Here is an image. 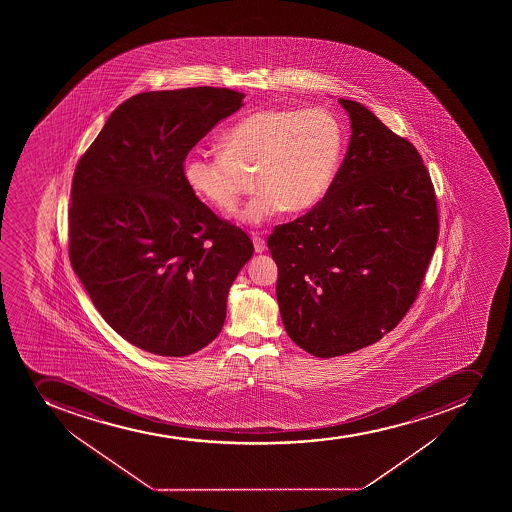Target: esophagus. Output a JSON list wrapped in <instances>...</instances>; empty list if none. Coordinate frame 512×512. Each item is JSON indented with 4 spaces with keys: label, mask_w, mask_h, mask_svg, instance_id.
Here are the masks:
<instances>
[{
    "label": "esophagus",
    "mask_w": 512,
    "mask_h": 512,
    "mask_svg": "<svg viewBox=\"0 0 512 512\" xmlns=\"http://www.w3.org/2000/svg\"><path fill=\"white\" fill-rule=\"evenodd\" d=\"M253 248H255L257 253H264L267 243H265L264 238L260 237V235H253Z\"/></svg>",
    "instance_id": "1"
}]
</instances>
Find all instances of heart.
Wrapping results in <instances>:
<instances>
[{
  "label": "heart",
  "mask_w": 512,
  "mask_h": 512,
  "mask_svg": "<svg viewBox=\"0 0 512 512\" xmlns=\"http://www.w3.org/2000/svg\"><path fill=\"white\" fill-rule=\"evenodd\" d=\"M223 152L192 150L182 165L190 192L222 212H232L255 175L257 192L240 220L260 225L282 208L304 212L324 197L344 153V127L325 108H267L233 123Z\"/></svg>",
  "instance_id": "heart-1"
}]
</instances>
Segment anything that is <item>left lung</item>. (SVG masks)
<instances>
[{"instance_id":"1","label":"left lung","mask_w":512,"mask_h":512,"mask_svg":"<svg viewBox=\"0 0 512 512\" xmlns=\"http://www.w3.org/2000/svg\"><path fill=\"white\" fill-rule=\"evenodd\" d=\"M349 148L325 197L269 237L290 339L330 359L382 339L414 304L436 250L437 200L414 145L339 98Z\"/></svg>"}]
</instances>
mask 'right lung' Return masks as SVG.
<instances>
[{"label": "right lung", "mask_w": 512, "mask_h": 512, "mask_svg": "<svg viewBox=\"0 0 512 512\" xmlns=\"http://www.w3.org/2000/svg\"><path fill=\"white\" fill-rule=\"evenodd\" d=\"M228 88L128 98L76 165L70 262L103 319L138 349L185 357L210 344L253 255L183 180L188 152L242 107Z\"/></svg>", "instance_id": "1"}]
</instances>
